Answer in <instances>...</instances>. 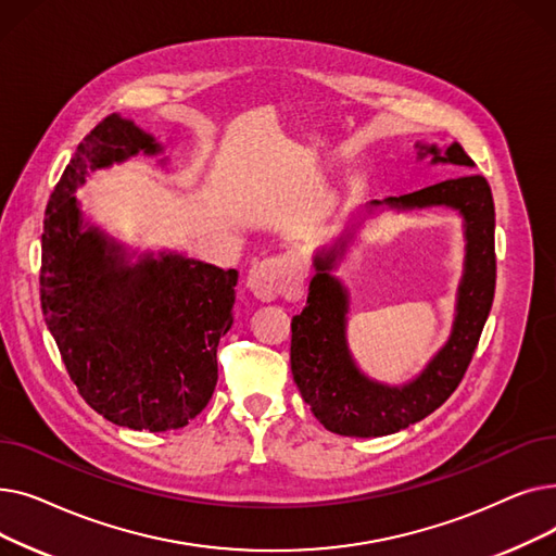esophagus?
<instances>
[{"label": "esophagus", "instance_id": "obj_1", "mask_svg": "<svg viewBox=\"0 0 556 556\" xmlns=\"http://www.w3.org/2000/svg\"><path fill=\"white\" fill-rule=\"evenodd\" d=\"M248 288L261 302H273L279 295L286 300H300L304 293V279L288 258L270 256L254 263L248 275Z\"/></svg>", "mask_w": 556, "mask_h": 556}]
</instances>
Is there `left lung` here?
<instances>
[{
	"instance_id": "8db88e82",
	"label": "left lung",
	"mask_w": 556,
	"mask_h": 556,
	"mask_svg": "<svg viewBox=\"0 0 556 556\" xmlns=\"http://www.w3.org/2000/svg\"><path fill=\"white\" fill-rule=\"evenodd\" d=\"M419 160L430 164H457L473 168V160L455 141L442 153L437 146L415 143ZM376 207L426 210L451 207L464 218L466 256L457 288L453 331L426 369L403 386L371 381L354 363L346 344V288L331 275L336 261L354 239V227L331 248L315 252V277L308 286L306 306L290 323V369L311 405V413L327 430L344 437H381L399 432L434 413L459 386L469 367L495 293V210L489 182L478 173L430 185L399 198L371 200Z\"/></svg>"
}]
</instances>
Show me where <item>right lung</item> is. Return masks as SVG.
<instances>
[{"label":"right lung","instance_id":"obj_1","mask_svg":"<svg viewBox=\"0 0 556 556\" xmlns=\"http://www.w3.org/2000/svg\"><path fill=\"white\" fill-rule=\"evenodd\" d=\"M162 151L130 119L105 116L49 198L40 268L45 323L78 394L108 421L151 432L182 428L210 403L239 273L175 252L130 263L83 220L74 193L87 170Z\"/></svg>","mask_w":556,"mask_h":556}]
</instances>
